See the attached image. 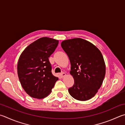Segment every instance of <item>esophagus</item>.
I'll return each mask as SVG.
<instances>
[{
  "label": "esophagus",
  "instance_id": "1",
  "mask_svg": "<svg viewBox=\"0 0 125 125\" xmlns=\"http://www.w3.org/2000/svg\"><path fill=\"white\" fill-rule=\"evenodd\" d=\"M61 76L62 77V78H63V77H64V76H66V74H65V73L63 72V73H62L61 74Z\"/></svg>",
  "mask_w": 125,
  "mask_h": 125
}]
</instances>
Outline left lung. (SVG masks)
<instances>
[{
	"instance_id": "obj_1",
	"label": "left lung",
	"mask_w": 125,
	"mask_h": 125,
	"mask_svg": "<svg viewBox=\"0 0 125 125\" xmlns=\"http://www.w3.org/2000/svg\"><path fill=\"white\" fill-rule=\"evenodd\" d=\"M61 46L69 58L70 74L74 80L69 94L76 100H89L98 92L105 75L101 52L91 42L79 38L63 41Z\"/></svg>"
}]
</instances>
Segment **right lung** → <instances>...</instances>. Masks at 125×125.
<instances>
[{"label": "right lung", "mask_w": 125, "mask_h": 125, "mask_svg": "<svg viewBox=\"0 0 125 125\" xmlns=\"http://www.w3.org/2000/svg\"><path fill=\"white\" fill-rule=\"evenodd\" d=\"M58 42L48 37L39 38L28 45L20 56L18 76L25 92L31 97L44 98L50 94L58 80L52 74L49 60Z\"/></svg>", "instance_id": "right-lung-1"}]
</instances>
